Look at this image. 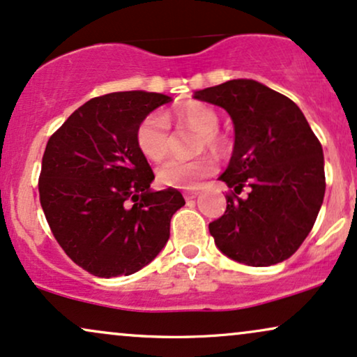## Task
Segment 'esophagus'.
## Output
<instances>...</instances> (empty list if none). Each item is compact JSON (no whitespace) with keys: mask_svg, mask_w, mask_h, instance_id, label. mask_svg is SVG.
Segmentation results:
<instances>
[{"mask_svg":"<svg viewBox=\"0 0 357 357\" xmlns=\"http://www.w3.org/2000/svg\"><path fill=\"white\" fill-rule=\"evenodd\" d=\"M183 197H185V200H195L197 197H199V192L187 190V192H183Z\"/></svg>","mask_w":357,"mask_h":357,"instance_id":"esophagus-1","label":"esophagus"}]
</instances>
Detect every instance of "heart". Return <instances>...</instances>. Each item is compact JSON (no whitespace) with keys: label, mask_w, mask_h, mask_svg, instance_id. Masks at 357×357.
I'll use <instances>...</instances> for the list:
<instances>
[{"label":"heart","mask_w":357,"mask_h":357,"mask_svg":"<svg viewBox=\"0 0 357 357\" xmlns=\"http://www.w3.org/2000/svg\"><path fill=\"white\" fill-rule=\"evenodd\" d=\"M180 124L190 127L200 134V149L206 147L210 151L222 149V139L217 135L218 116L213 109L200 102H188L175 112ZM170 122L169 117L162 112H152L140 122L135 132L139 151L151 162H160L169 152ZM215 172L212 158L199 157L193 160H169L158 167L157 182L164 187L174 188H193L199 180L208 177Z\"/></svg>","instance_id":"b5f03b06"}]
</instances>
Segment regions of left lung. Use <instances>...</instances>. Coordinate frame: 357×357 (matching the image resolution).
Listing matches in <instances>:
<instances>
[{
	"label": "left lung",
	"mask_w": 357,
	"mask_h": 357,
	"mask_svg": "<svg viewBox=\"0 0 357 357\" xmlns=\"http://www.w3.org/2000/svg\"><path fill=\"white\" fill-rule=\"evenodd\" d=\"M231 117L235 145L218 180L233 188L227 210L208 225L223 255L248 266L284 261L300 248L323 205L326 180L319 140L301 109L253 79L197 91ZM243 186L249 195L238 197Z\"/></svg>",
	"instance_id": "8db88e82"
}]
</instances>
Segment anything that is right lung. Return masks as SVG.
<instances>
[{
	"instance_id": "right-lung-1",
	"label": "right lung",
	"mask_w": 357,
	"mask_h": 357,
	"mask_svg": "<svg viewBox=\"0 0 357 357\" xmlns=\"http://www.w3.org/2000/svg\"><path fill=\"white\" fill-rule=\"evenodd\" d=\"M172 98L112 92L87 100L47 140L39 200L52 235L76 265L99 278L132 275L160 253L185 205L177 188L153 192L139 151L140 122Z\"/></svg>"
}]
</instances>
